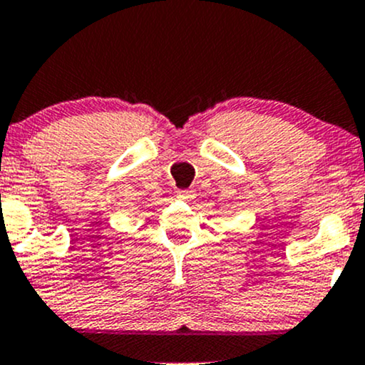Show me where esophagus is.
Returning <instances> with one entry per match:
<instances>
[{"label": "esophagus", "instance_id": "1", "mask_svg": "<svg viewBox=\"0 0 365 365\" xmlns=\"http://www.w3.org/2000/svg\"><path fill=\"white\" fill-rule=\"evenodd\" d=\"M178 197L181 200H186V202H191V200H195L197 195H195V191H191V190H182V191H179Z\"/></svg>", "mask_w": 365, "mask_h": 365}]
</instances>
